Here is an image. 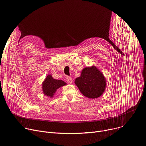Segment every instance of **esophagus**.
Masks as SVG:
<instances>
[{
    "label": "esophagus",
    "mask_w": 146,
    "mask_h": 146,
    "mask_svg": "<svg viewBox=\"0 0 146 146\" xmlns=\"http://www.w3.org/2000/svg\"><path fill=\"white\" fill-rule=\"evenodd\" d=\"M66 81L69 82V83H71L72 82V78L70 77H66Z\"/></svg>",
    "instance_id": "34e87169"
}]
</instances>
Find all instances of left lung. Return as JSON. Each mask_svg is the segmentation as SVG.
<instances>
[{
  "label": "left lung",
  "mask_w": 146,
  "mask_h": 146,
  "mask_svg": "<svg viewBox=\"0 0 146 146\" xmlns=\"http://www.w3.org/2000/svg\"><path fill=\"white\" fill-rule=\"evenodd\" d=\"M74 82L83 95L92 99L103 94L106 84L105 77L95 66L84 68Z\"/></svg>",
  "instance_id": "8db88e82"
}]
</instances>
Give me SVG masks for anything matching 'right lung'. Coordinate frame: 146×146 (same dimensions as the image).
I'll return each instance as SVG.
<instances>
[{
    "label": "right lung",
    "instance_id": "right-lung-1",
    "mask_svg": "<svg viewBox=\"0 0 146 146\" xmlns=\"http://www.w3.org/2000/svg\"><path fill=\"white\" fill-rule=\"evenodd\" d=\"M66 84V83L64 81L54 79L51 75H48L42 84L43 93L45 95L51 98L59 88Z\"/></svg>",
    "mask_w": 146,
    "mask_h": 146
}]
</instances>
